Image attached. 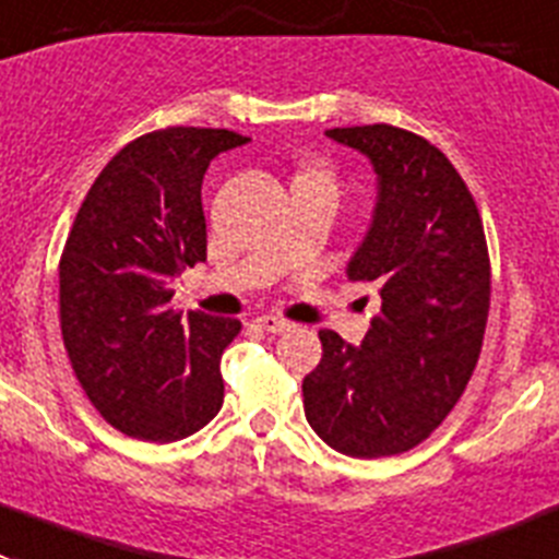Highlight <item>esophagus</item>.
Returning a JSON list of instances; mask_svg holds the SVG:
<instances>
[{
	"label": "esophagus",
	"instance_id": "esophagus-1",
	"mask_svg": "<svg viewBox=\"0 0 559 559\" xmlns=\"http://www.w3.org/2000/svg\"><path fill=\"white\" fill-rule=\"evenodd\" d=\"M255 323H259L261 329L267 331V334H284V331L292 329L289 320H281V317H275V314H261V317H255Z\"/></svg>",
	"mask_w": 559,
	"mask_h": 559
}]
</instances>
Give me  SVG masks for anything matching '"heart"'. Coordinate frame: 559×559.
<instances>
[{
	"label": "heart",
	"instance_id": "b5f03b06",
	"mask_svg": "<svg viewBox=\"0 0 559 559\" xmlns=\"http://www.w3.org/2000/svg\"><path fill=\"white\" fill-rule=\"evenodd\" d=\"M304 178H323V180H329V175H323V173H309V175H304Z\"/></svg>",
	"mask_w": 559,
	"mask_h": 559
}]
</instances>
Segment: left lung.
I'll return each mask as SVG.
<instances>
[{
  "mask_svg": "<svg viewBox=\"0 0 559 559\" xmlns=\"http://www.w3.org/2000/svg\"><path fill=\"white\" fill-rule=\"evenodd\" d=\"M370 160L373 217L350 255L381 309L361 345L320 331L323 359L304 379L311 429L356 460L404 454L462 399L490 311V259L479 209L445 155L392 124L325 130Z\"/></svg>",
  "mask_w": 559,
  "mask_h": 559,
  "instance_id": "left-lung-1",
  "label": "left lung"
}]
</instances>
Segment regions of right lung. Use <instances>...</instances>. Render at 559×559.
I'll list each match as a JSON object with an SVG mask.
<instances>
[{
	"mask_svg": "<svg viewBox=\"0 0 559 559\" xmlns=\"http://www.w3.org/2000/svg\"><path fill=\"white\" fill-rule=\"evenodd\" d=\"M250 139L167 128L119 150L74 217L60 255V331L80 386L114 429L175 442L223 406L219 359L239 320L169 306L205 261L203 175Z\"/></svg>",
	"mask_w": 559,
	"mask_h": 559,
	"instance_id": "1",
	"label": "right lung"
}]
</instances>
